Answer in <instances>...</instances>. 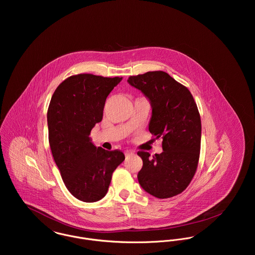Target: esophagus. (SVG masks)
I'll use <instances>...</instances> for the list:
<instances>
[{"label": "esophagus", "instance_id": "1", "mask_svg": "<svg viewBox=\"0 0 255 255\" xmlns=\"http://www.w3.org/2000/svg\"><path fill=\"white\" fill-rule=\"evenodd\" d=\"M126 156H128V155H132L133 154V151H126Z\"/></svg>", "mask_w": 255, "mask_h": 255}]
</instances>
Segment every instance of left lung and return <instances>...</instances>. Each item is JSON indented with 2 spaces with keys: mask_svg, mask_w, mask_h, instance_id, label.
I'll return each instance as SVG.
<instances>
[{
  "mask_svg": "<svg viewBox=\"0 0 255 255\" xmlns=\"http://www.w3.org/2000/svg\"><path fill=\"white\" fill-rule=\"evenodd\" d=\"M128 82L150 101L149 131L163 139L161 154L150 157L148 152H137L143 161L139 184L157 198L180 194L191 182L199 160L201 120L196 103L185 86L162 71L132 75Z\"/></svg>",
  "mask_w": 255,
  "mask_h": 255,
  "instance_id": "obj_1",
  "label": "left lung"
}]
</instances>
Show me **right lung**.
Returning a JSON list of instances; mask_svg holds the SVG:
<instances>
[{
	"instance_id": "right-lung-1",
	"label": "right lung",
	"mask_w": 255,
	"mask_h": 255,
	"mask_svg": "<svg viewBox=\"0 0 255 255\" xmlns=\"http://www.w3.org/2000/svg\"><path fill=\"white\" fill-rule=\"evenodd\" d=\"M122 77L72 75L55 90L47 112L49 143L65 185L84 202L102 199L112 175L125 160L120 150L96 147L89 137L103 118L110 92Z\"/></svg>"
}]
</instances>
